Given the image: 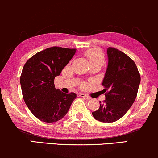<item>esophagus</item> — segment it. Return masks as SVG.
Segmentation results:
<instances>
[{
  "mask_svg": "<svg viewBox=\"0 0 158 158\" xmlns=\"http://www.w3.org/2000/svg\"><path fill=\"white\" fill-rule=\"evenodd\" d=\"M79 96L81 97H83V98L86 99H91L90 97L88 96V95H86V94H84V93H80Z\"/></svg>",
  "mask_w": 158,
  "mask_h": 158,
  "instance_id": "34e87169",
  "label": "esophagus"
}]
</instances>
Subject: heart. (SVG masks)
Listing matches in <instances>:
<instances>
[{
	"label": "heart",
	"mask_w": 158,
	"mask_h": 158,
	"mask_svg": "<svg viewBox=\"0 0 158 158\" xmlns=\"http://www.w3.org/2000/svg\"><path fill=\"white\" fill-rule=\"evenodd\" d=\"M86 56L89 60L90 64L93 63H100L103 64L104 62V56L102 53L97 48H92V49L88 50L85 52ZM83 86H85V84H84Z\"/></svg>",
	"instance_id": "b5f03b06"
}]
</instances>
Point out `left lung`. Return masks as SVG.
<instances>
[{
  "instance_id": "8db88e82",
  "label": "left lung",
  "mask_w": 158,
  "mask_h": 158,
  "mask_svg": "<svg viewBox=\"0 0 158 158\" xmlns=\"http://www.w3.org/2000/svg\"><path fill=\"white\" fill-rule=\"evenodd\" d=\"M108 65L102 85L105 100L99 110L92 112L95 119L114 123L123 117L136 99L140 75L136 64L127 55L117 48H107Z\"/></svg>"
}]
</instances>
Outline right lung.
Returning <instances> with one entry per match:
<instances>
[{"instance_id": "1", "label": "right lung", "mask_w": 158, "mask_h": 158, "mask_svg": "<svg viewBox=\"0 0 158 158\" xmlns=\"http://www.w3.org/2000/svg\"><path fill=\"white\" fill-rule=\"evenodd\" d=\"M76 50L59 46L46 48L31 57L23 66L20 77L23 98L32 114L42 122L61 119L76 99L75 93H63L54 84Z\"/></svg>"}]
</instances>
